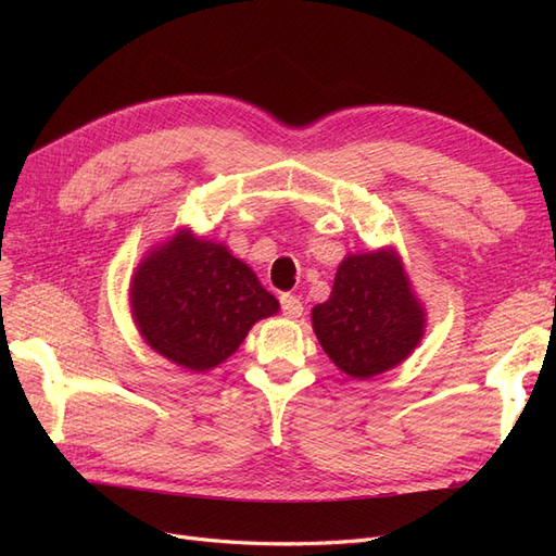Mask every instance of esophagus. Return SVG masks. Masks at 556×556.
<instances>
[{"label":"esophagus","instance_id":"34e87169","mask_svg":"<svg viewBox=\"0 0 556 556\" xmlns=\"http://www.w3.org/2000/svg\"><path fill=\"white\" fill-rule=\"evenodd\" d=\"M280 311H282V315H288V317H301V315H304V304H301V299H296L294 294H282L280 296Z\"/></svg>","mask_w":556,"mask_h":556}]
</instances>
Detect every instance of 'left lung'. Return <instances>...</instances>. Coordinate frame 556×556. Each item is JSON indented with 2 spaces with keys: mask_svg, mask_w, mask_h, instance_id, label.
<instances>
[{
  "mask_svg": "<svg viewBox=\"0 0 556 556\" xmlns=\"http://www.w3.org/2000/svg\"><path fill=\"white\" fill-rule=\"evenodd\" d=\"M311 317L329 359L359 380L406 359L427 325V313L392 248L348 255L336 271L329 299Z\"/></svg>",
  "mask_w": 556,
  "mask_h": 556,
  "instance_id": "8db88e82",
  "label": "left lung"
}]
</instances>
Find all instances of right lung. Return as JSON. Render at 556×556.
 I'll return each mask as SVG.
<instances>
[{
	"label": "right lung",
	"instance_id": "1",
	"mask_svg": "<svg viewBox=\"0 0 556 556\" xmlns=\"http://www.w3.org/2000/svg\"><path fill=\"white\" fill-rule=\"evenodd\" d=\"M143 341L169 362L204 374L239 350L278 299L223 243L180 229L141 260L129 285Z\"/></svg>",
	"mask_w": 556,
	"mask_h": 556
}]
</instances>
